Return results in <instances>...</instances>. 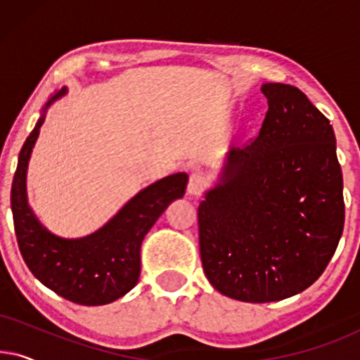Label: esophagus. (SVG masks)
<instances>
[{
    "instance_id": "34e87169",
    "label": "esophagus",
    "mask_w": 360,
    "mask_h": 360,
    "mask_svg": "<svg viewBox=\"0 0 360 360\" xmlns=\"http://www.w3.org/2000/svg\"><path fill=\"white\" fill-rule=\"evenodd\" d=\"M205 186H206L205 176L200 175V174H193L190 176L186 193H188L190 196H195V198H198V196L205 191Z\"/></svg>"
}]
</instances>
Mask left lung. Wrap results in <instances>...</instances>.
Segmentation results:
<instances>
[{
    "instance_id": "left-lung-1",
    "label": "left lung",
    "mask_w": 360,
    "mask_h": 360,
    "mask_svg": "<svg viewBox=\"0 0 360 360\" xmlns=\"http://www.w3.org/2000/svg\"><path fill=\"white\" fill-rule=\"evenodd\" d=\"M252 144L231 147L198 206L200 255L226 297L269 303L313 285L344 228L342 172L329 120L297 86L264 83Z\"/></svg>"
}]
</instances>
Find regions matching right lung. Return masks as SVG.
I'll list each match as a JSON object with an SVG mask.
<instances>
[{
  "label": "right lung",
  "mask_w": 360,
  "mask_h": 360,
  "mask_svg": "<svg viewBox=\"0 0 360 360\" xmlns=\"http://www.w3.org/2000/svg\"><path fill=\"white\" fill-rule=\"evenodd\" d=\"M67 91L63 86L46 103L19 152L11 186L14 231L24 262L39 282L73 303L100 307L124 297L139 282L142 240L167 206L185 195L188 175L185 172L172 174L137 191L91 234L82 238L53 234L29 206L26 179L47 110Z\"/></svg>",
  "instance_id": "obj_1"
}]
</instances>
